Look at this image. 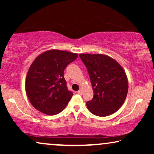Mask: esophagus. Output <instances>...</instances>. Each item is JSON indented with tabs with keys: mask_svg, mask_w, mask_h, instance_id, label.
<instances>
[{
	"mask_svg": "<svg viewBox=\"0 0 154 154\" xmlns=\"http://www.w3.org/2000/svg\"><path fill=\"white\" fill-rule=\"evenodd\" d=\"M77 92H78V94H82V93H83V91H82L81 90H79V91H78Z\"/></svg>",
	"mask_w": 154,
	"mask_h": 154,
	"instance_id": "1",
	"label": "esophagus"
}]
</instances>
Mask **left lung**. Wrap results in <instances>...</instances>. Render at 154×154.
Masks as SVG:
<instances>
[{
	"label": "left lung",
	"mask_w": 154,
	"mask_h": 154,
	"mask_svg": "<svg viewBox=\"0 0 154 154\" xmlns=\"http://www.w3.org/2000/svg\"><path fill=\"white\" fill-rule=\"evenodd\" d=\"M88 69L94 92L86 103L90 112L97 116L115 113L125 102L128 81L125 70L119 62L102 54H80Z\"/></svg>",
	"instance_id": "left-lung-1"
}]
</instances>
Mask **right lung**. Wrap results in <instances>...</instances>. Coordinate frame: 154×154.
I'll use <instances>...</instances> for the list:
<instances>
[{
	"label": "right lung",
	"instance_id": "1",
	"mask_svg": "<svg viewBox=\"0 0 154 154\" xmlns=\"http://www.w3.org/2000/svg\"><path fill=\"white\" fill-rule=\"evenodd\" d=\"M77 57V53L49 50L35 59L27 72L25 90L35 109L50 116L64 110L73 96L67 89L64 71Z\"/></svg>",
	"mask_w": 154,
	"mask_h": 154
}]
</instances>
